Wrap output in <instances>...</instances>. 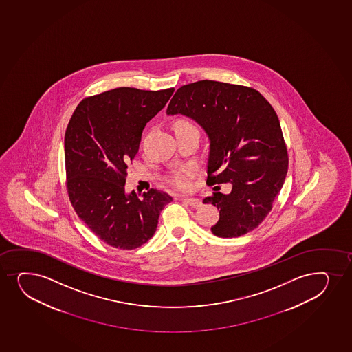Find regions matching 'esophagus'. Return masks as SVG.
Here are the masks:
<instances>
[{
	"label": "esophagus",
	"instance_id": "1",
	"mask_svg": "<svg viewBox=\"0 0 352 352\" xmlns=\"http://www.w3.org/2000/svg\"><path fill=\"white\" fill-rule=\"evenodd\" d=\"M183 202L186 203L188 206H190L191 208H198L201 206V201L197 198H183Z\"/></svg>",
	"mask_w": 352,
	"mask_h": 352
}]
</instances>
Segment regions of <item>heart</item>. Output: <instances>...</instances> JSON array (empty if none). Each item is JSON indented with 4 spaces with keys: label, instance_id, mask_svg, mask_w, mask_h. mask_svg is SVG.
<instances>
[{
    "label": "heart",
    "instance_id": "b5f03b06",
    "mask_svg": "<svg viewBox=\"0 0 352 352\" xmlns=\"http://www.w3.org/2000/svg\"><path fill=\"white\" fill-rule=\"evenodd\" d=\"M195 128L190 122L186 120H177L175 121L173 129L175 133H181L186 129ZM194 176V169L191 166H184L181 169L176 170L174 174L170 176V183L181 190H186L190 186V178Z\"/></svg>",
    "mask_w": 352,
    "mask_h": 352
}]
</instances>
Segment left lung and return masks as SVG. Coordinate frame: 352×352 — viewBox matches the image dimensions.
I'll list each match as a JSON object with an SVG mask.
<instances>
[{"instance_id":"left-lung-1","label":"left lung","mask_w":352,"mask_h":352,"mask_svg":"<svg viewBox=\"0 0 352 352\" xmlns=\"http://www.w3.org/2000/svg\"><path fill=\"white\" fill-rule=\"evenodd\" d=\"M168 115H183L209 138L208 184L230 183V194L203 199L219 209L214 236L232 239L263 222L283 186L287 151L277 113L252 88L217 81L195 82L175 93Z\"/></svg>"}]
</instances>
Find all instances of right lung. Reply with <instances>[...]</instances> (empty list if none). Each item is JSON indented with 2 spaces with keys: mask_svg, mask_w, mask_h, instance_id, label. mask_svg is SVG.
<instances>
[{
  "mask_svg": "<svg viewBox=\"0 0 352 352\" xmlns=\"http://www.w3.org/2000/svg\"><path fill=\"white\" fill-rule=\"evenodd\" d=\"M171 89L121 87L77 105L65 136L69 198L78 217L108 245L131 250L154 236L169 195L126 192L128 163L146 123L166 107Z\"/></svg>",
  "mask_w": 352,
  "mask_h": 352,
  "instance_id": "obj_1",
  "label": "right lung"
}]
</instances>
